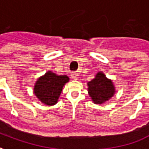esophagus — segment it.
<instances>
[{
    "label": "esophagus",
    "instance_id": "esophagus-1",
    "mask_svg": "<svg viewBox=\"0 0 149 149\" xmlns=\"http://www.w3.org/2000/svg\"><path fill=\"white\" fill-rule=\"evenodd\" d=\"M78 76H79V74H78L77 72H72V73H71V77H72V78L73 79H78Z\"/></svg>",
    "mask_w": 149,
    "mask_h": 149
}]
</instances>
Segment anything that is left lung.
Segmentation results:
<instances>
[{
    "instance_id": "8db88e82",
    "label": "left lung",
    "mask_w": 149,
    "mask_h": 149,
    "mask_svg": "<svg viewBox=\"0 0 149 149\" xmlns=\"http://www.w3.org/2000/svg\"><path fill=\"white\" fill-rule=\"evenodd\" d=\"M88 92L95 104H102L113 95L114 86L111 80L100 72L96 75L95 79L88 83Z\"/></svg>"
}]
</instances>
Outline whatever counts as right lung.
<instances>
[{
	"mask_svg": "<svg viewBox=\"0 0 149 149\" xmlns=\"http://www.w3.org/2000/svg\"><path fill=\"white\" fill-rule=\"evenodd\" d=\"M67 76H57L54 72H47L37 80L34 88L36 97L46 105L57 103L63 86L69 81Z\"/></svg>",
	"mask_w": 149,
	"mask_h": 149,
	"instance_id": "add662e5",
	"label": "right lung"
}]
</instances>
